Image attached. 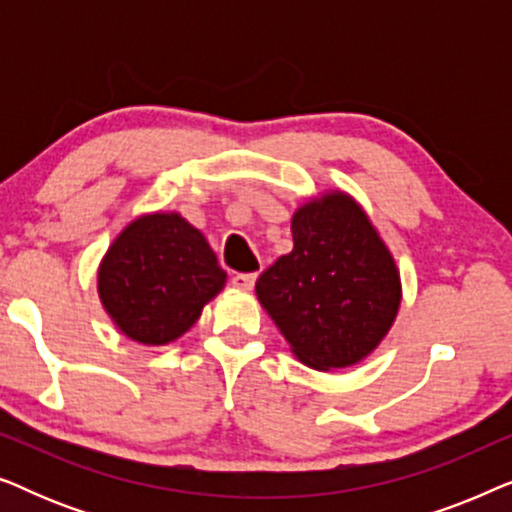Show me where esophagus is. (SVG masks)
Here are the masks:
<instances>
[{
  "instance_id": "esophagus-1",
  "label": "esophagus",
  "mask_w": 512,
  "mask_h": 512,
  "mask_svg": "<svg viewBox=\"0 0 512 512\" xmlns=\"http://www.w3.org/2000/svg\"><path fill=\"white\" fill-rule=\"evenodd\" d=\"M233 284L237 289H244V291H251L256 284V272H237L233 277Z\"/></svg>"
}]
</instances>
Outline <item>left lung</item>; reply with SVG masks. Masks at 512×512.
Instances as JSON below:
<instances>
[{
    "mask_svg": "<svg viewBox=\"0 0 512 512\" xmlns=\"http://www.w3.org/2000/svg\"><path fill=\"white\" fill-rule=\"evenodd\" d=\"M291 233L293 251L258 277L256 296L300 361L317 370L352 366L396 319L394 258L342 193L300 207Z\"/></svg>",
    "mask_w": 512,
    "mask_h": 512,
    "instance_id": "1",
    "label": "left lung"
}]
</instances>
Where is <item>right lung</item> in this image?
<instances>
[{
  "label": "right lung",
  "instance_id": "add662e5",
  "mask_svg": "<svg viewBox=\"0 0 512 512\" xmlns=\"http://www.w3.org/2000/svg\"><path fill=\"white\" fill-rule=\"evenodd\" d=\"M223 282L226 272L200 230L179 214H149L111 244L97 289L128 338L165 345L198 321Z\"/></svg>",
  "mask_w": 512,
  "mask_h": 512
}]
</instances>
